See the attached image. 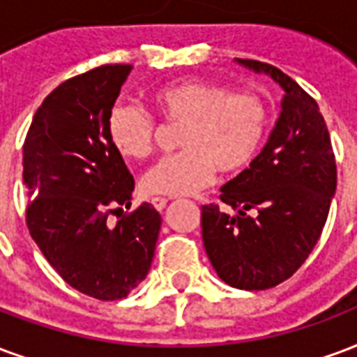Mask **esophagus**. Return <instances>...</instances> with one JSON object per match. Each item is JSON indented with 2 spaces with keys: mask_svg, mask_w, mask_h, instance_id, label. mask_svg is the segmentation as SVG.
Segmentation results:
<instances>
[{
  "mask_svg": "<svg viewBox=\"0 0 357 357\" xmlns=\"http://www.w3.org/2000/svg\"><path fill=\"white\" fill-rule=\"evenodd\" d=\"M151 202H153V206L157 208L158 212H165L166 206H168V200H166V199H153Z\"/></svg>",
  "mask_w": 357,
  "mask_h": 357,
  "instance_id": "1",
  "label": "esophagus"
}]
</instances>
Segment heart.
<instances>
[{"instance_id": "b5f03b06", "label": "heart", "mask_w": 357, "mask_h": 357, "mask_svg": "<svg viewBox=\"0 0 357 357\" xmlns=\"http://www.w3.org/2000/svg\"><path fill=\"white\" fill-rule=\"evenodd\" d=\"M153 109L162 123L178 126L181 151L158 160L142 178L153 197H187L210 185L215 170L234 174L252 165L265 142L268 112L250 92L229 91L208 79H178L153 89ZM107 138L126 160L149 157L155 123L130 104H115L107 115Z\"/></svg>"}]
</instances>
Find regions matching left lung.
<instances>
[{
	"mask_svg": "<svg viewBox=\"0 0 357 357\" xmlns=\"http://www.w3.org/2000/svg\"><path fill=\"white\" fill-rule=\"evenodd\" d=\"M234 62L282 86V112L250 168L221 187L219 199L236 213L202 206V242L225 284L259 291L293 276L318 244L337 191V166L312 98L274 66Z\"/></svg>",
	"mask_w": 357,
	"mask_h": 357,
	"instance_id": "8db88e82",
	"label": "left lung"
}]
</instances>
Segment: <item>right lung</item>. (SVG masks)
<instances>
[{
  "mask_svg": "<svg viewBox=\"0 0 357 357\" xmlns=\"http://www.w3.org/2000/svg\"><path fill=\"white\" fill-rule=\"evenodd\" d=\"M132 66L68 79L39 105L24 142L26 221L51 266L77 291L123 299L151 268L162 219L149 202L109 225V204L130 206L134 178L107 138V115ZM121 210V208H117Z\"/></svg>",
  "mask_w": 357,
  "mask_h": 357,
  "instance_id": "add662e5",
  "label": "right lung"
}]
</instances>
